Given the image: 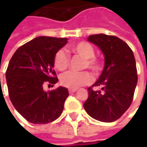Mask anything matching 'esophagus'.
<instances>
[{
  "mask_svg": "<svg viewBox=\"0 0 147 147\" xmlns=\"http://www.w3.org/2000/svg\"><path fill=\"white\" fill-rule=\"evenodd\" d=\"M75 92H76V89H69V93L70 94H73V93H75Z\"/></svg>",
  "mask_w": 147,
  "mask_h": 147,
  "instance_id": "1",
  "label": "esophagus"
}]
</instances>
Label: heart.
<instances>
[{
  "label": "heart",
  "mask_w": 147,
  "mask_h": 147,
  "mask_svg": "<svg viewBox=\"0 0 147 147\" xmlns=\"http://www.w3.org/2000/svg\"><path fill=\"white\" fill-rule=\"evenodd\" d=\"M71 51L79 55L82 59H84V62L82 65L83 68H88L94 73H98L101 67L100 61L94 57L95 52L93 46L87 42H80L76 44H73L70 47ZM69 56L63 50L60 49L56 52L53 57V65L59 71H65L67 69L69 65ZM92 80V76L88 71L82 72H73L68 71L66 73L61 75L60 76V83L62 86L71 88L76 89L82 86L88 84Z\"/></svg>",
  "instance_id": "obj_1"
}]
</instances>
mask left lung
Instances as JSON below:
<instances>
[{
	"label": "left lung",
	"instance_id": "8db88e82",
	"mask_svg": "<svg viewBox=\"0 0 147 147\" xmlns=\"http://www.w3.org/2000/svg\"><path fill=\"white\" fill-rule=\"evenodd\" d=\"M88 41L102 51L105 66L92 86H100L102 89L94 90L89 87L83 107L91 117L111 123L121 117L132 103L138 81L134 53L125 42L114 36L92 35Z\"/></svg>",
	"mask_w": 147,
	"mask_h": 147
}]
</instances>
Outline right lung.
I'll return each instance as SVG.
<instances>
[{"label":"right lung","mask_w":147,"mask_h":147,"mask_svg":"<svg viewBox=\"0 0 147 147\" xmlns=\"http://www.w3.org/2000/svg\"><path fill=\"white\" fill-rule=\"evenodd\" d=\"M67 40L38 36L18 47L8 64L6 78L11 102L30 123H51L63 111L68 89L59 87L46 92L43 85L59 81L53 70V57Z\"/></svg>","instance_id":"add662e5"}]
</instances>
